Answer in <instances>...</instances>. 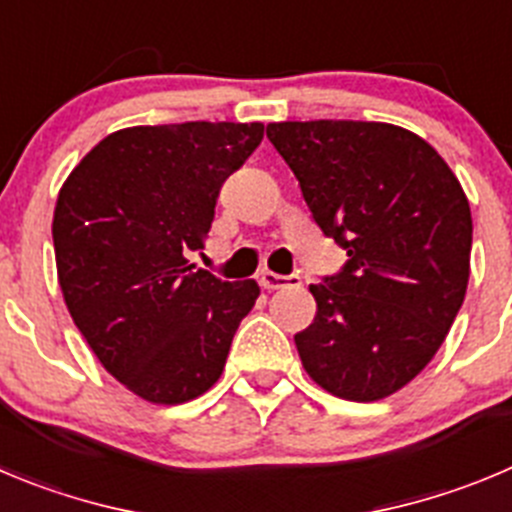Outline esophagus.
<instances>
[{
    "label": "esophagus",
    "instance_id": "esophagus-1",
    "mask_svg": "<svg viewBox=\"0 0 512 512\" xmlns=\"http://www.w3.org/2000/svg\"><path fill=\"white\" fill-rule=\"evenodd\" d=\"M259 284L264 289H281V287H292V284H299V274H274V271H264V274L259 276Z\"/></svg>",
    "mask_w": 512,
    "mask_h": 512
}]
</instances>
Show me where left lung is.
<instances>
[{"label":"left lung","mask_w":512,"mask_h":512,"mask_svg":"<svg viewBox=\"0 0 512 512\" xmlns=\"http://www.w3.org/2000/svg\"><path fill=\"white\" fill-rule=\"evenodd\" d=\"M266 137L299 180L320 231L348 251L309 284L317 317L297 332L314 383L378 401L426 368L470 279L472 215L437 149L381 121H281Z\"/></svg>","instance_id":"left-lung-1"}]
</instances>
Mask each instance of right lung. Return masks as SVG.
<instances>
[{
	"mask_svg": "<svg viewBox=\"0 0 512 512\" xmlns=\"http://www.w3.org/2000/svg\"><path fill=\"white\" fill-rule=\"evenodd\" d=\"M264 124L131 126L70 172L53 218L60 289L101 365L152 403H185L223 373L253 279L223 281L185 259L205 246L223 182Z\"/></svg>",
	"mask_w": 512,
	"mask_h": 512,
	"instance_id": "obj_1",
	"label": "right lung"
}]
</instances>
